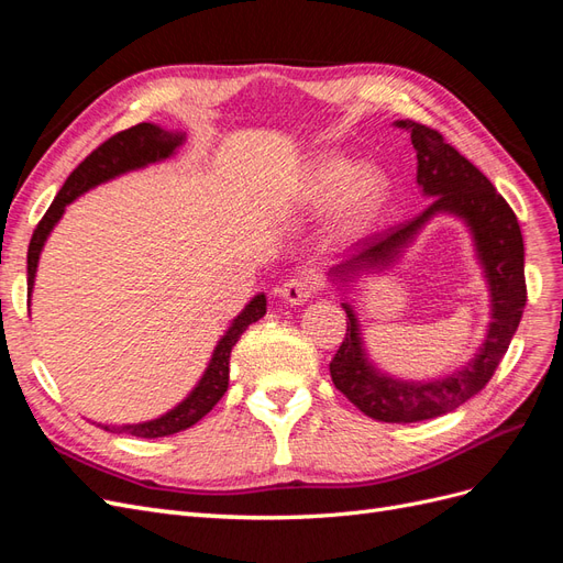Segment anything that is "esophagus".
<instances>
[{"label": "esophagus", "mask_w": 563, "mask_h": 563, "mask_svg": "<svg viewBox=\"0 0 563 563\" xmlns=\"http://www.w3.org/2000/svg\"><path fill=\"white\" fill-rule=\"evenodd\" d=\"M314 291H317V277L312 272H302V275L286 279L279 286V298L288 305H302L314 296Z\"/></svg>", "instance_id": "1"}]
</instances>
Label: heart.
<instances>
[{
  "mask_svg": "<svg viewBox=\"0 0 563 563\" xmlns=\"http://www.w3.org/2000/svg\"><path fill=\"white\" fill-rule=\"evenodd\" d=\"M389 197V180L373 164L356 166L343 155H319L296 185V203L302 209L329 207V223L338 234H354L376 220Z\"/></svg>",
  "mask_w": 563,
  "mask_h": 563,
  "instance_id": "b5f03b06",
  "label": "heart"
}]
</instances>
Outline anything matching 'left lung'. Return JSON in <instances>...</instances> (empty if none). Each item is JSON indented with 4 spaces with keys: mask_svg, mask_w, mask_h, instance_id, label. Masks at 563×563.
<instances>
[{
    "mask_svg": "<svg viewBox=\"0 0 563 563\" xmlns=\"http://www.w3.org/2000/svg\"><path fill=\"white\" fill-rule=\"evenodd\" d=\"M395 126L411 133L418 157L416 180L422 195L434 199L416 218L371 236L364 246L354 249V253L329 269V277L340 291H347L354 279L395 265L434 216H455L470 230L476 261L488 284L490 321L486 338L463 368L444 378L424 383L391 378L371 362L360 317L352 302L343 300L347 333L329 368L333 385L368 418L380 422H420L455 411L460 404L482 391L496 373L517 333L526 305L523 236L509 203L479 168L444 141V135L411 119H399Z\"/></svg>",
    "mask_w": 563,
    "mask_h": 563,
    "instance_id": "8db88e82",
    "label": "left lung"
}]
</instances>
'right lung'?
<instances>
[{
	"label": "right lung",
	"instance_id": "add662e5",
	"mask_svg": "<svg viewBox=\"0 0 563 563\" xmlns=\"http://www.w3.org/2000/svg\"><path fill=\"white\" fill-rule=\"evenodd\" d=\"M183 143H185L183 131H166L157 124L143 122V124H135L122 133L112 135L110 141L96 147L91 155L84 159L70 176H67L54 203H51L48 211L40 220L35 234H32L30 249H27V298L32 296V288H35L42 249L48 240L51 230H54L58 225V220L63 218L67 203H73L84 192H89V190H93V187L103 185L108 180H114L129 172H139V168H145L150 164H157V162L174 157L176 150ZM265 310H267L265 294H258L249 300L246 308L232 319L223 338L218 340V345L209 360V366H207V371H203L199 383L192 387L190 395L172 408V411H166L164 416L145 420V422L100 424V428L108 432H114V434H131V437H141V439L168 437V434H176V432L192 428V424L207 416L211 408L220 401V397L228 391L232 347L236 345V340L242 338V333L251 327L253 321L265 317Z\"/></svg>",
	"mask_w": 563,
	"mask_h": 563
}]
</instances>
